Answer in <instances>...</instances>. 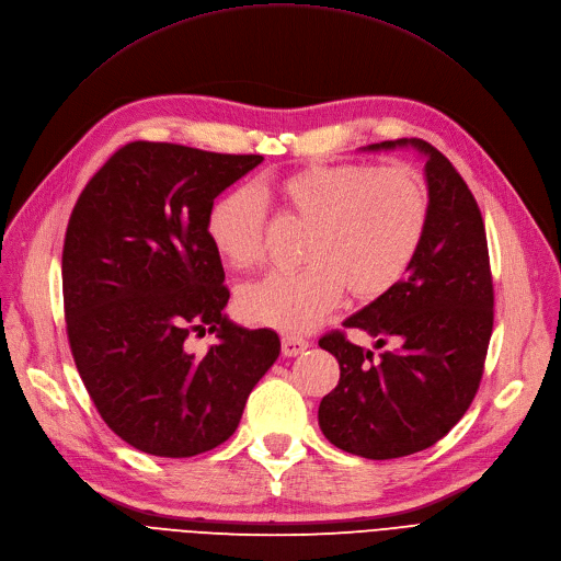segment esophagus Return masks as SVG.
<instances>
[{"label":"esophagus","instance_id":"34e87169","mask_svg":"<svg viewBox=\"0 0 561 561\" xmlns=\"http://www.w3.org/2000/svg\"><path fill=\"white\" fill-rule=\"evenodd\" d=\"M280 342H283V354L285 356H299L301 352L308 350V340H304L299 335H291V333H285Z\"/></svg>","mask_w":561,"mask_h":561}]
</instances>
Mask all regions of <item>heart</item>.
<instances>
[{
	"label": "heart",
	"mask_w": 561,
	"mask_h": 561,
	"mask_svg": "<svg viewBox=\"0 0 561 561\" xmlns=\"http://www.w3.org/2000/svg\"><path fill=\"white\" fill-rule=\"evenodd\" d=\"M272 192L308 224L306 266L244 285L237 310L251 324L291 333L312 329L344 289L356 301L383 297L411 270L432 217L430 190L409 167L310 164L278 178ZM262 230V207L244 186L209 207V242L232 270L260 262Z\"/></svg>",
	"instance_id": "obj_1"
}]
</instances>
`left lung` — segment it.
<instances>
[{
	"label": "left lung",
	"instance_id": "left-lung-1",
	"mask_svg": "<svg viewBox=\"0 0 561 561\" xmlns=\"http://www.w3.org/2000/svg\"><path fill=\"white\" fill-rule=\"evenodd\" d=\"M432 217L407 276L342 324L388 346L379 358L329 331L319 346L340 363V381L319 404V426L363 459H399L438 443L482 383L493 333V276L479 205L449 159L422 139Z\"/></svg>",
	"mask_w": 561,
	"mask_h": 561
}]
</instances>
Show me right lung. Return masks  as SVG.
<instances>
[{"mask_svg": "<svg viewBox=\"0 0 561 561\" xmlns=\"http://www.w3.org/2000/svg\"><path fill=\"white\" fill-rule=\"evenodd\" d=\"M262 154L178 144L118 148L79 194L61 276L68 344L110 430L146 455L184 459L228 440L253 386L280 354L272 329L230 324L215 198ZM220 342L203 356L185 337Z\"/></svg>", "mask_w": 561, "mask_h": 561, "instance_id": "right-lung-1", "label": "right lung"}]
</instances>
